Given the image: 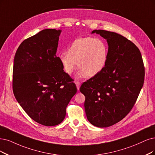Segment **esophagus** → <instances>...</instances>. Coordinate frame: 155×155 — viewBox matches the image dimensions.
Returning <instances> with one entry per match:
<instances>
[{
    "label": "esophagus",
    "mask_w": 155,
    "mask_h": 155,
    "mask_svg": "<svg viewBox=\"0 0 155 155\" xmlns=\"http://www.w3.org/2000/svg\"><path fill=\"white\" fill-rule=\"evenodd\" d=\"M75 84H76V85H77V89H78V90H79V89H80V86H81V82L77 81V82H75Z\"/></svg>",
    "instance_id": "1"
}]
</instances>
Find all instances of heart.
<instances>
[{
	"instance_id": "1",
	"label": "heart",
	"mask_w": 155,
	"mask_h": 155,
	"mask_svg": "<svg viewBox=\"0 0 155 155\" xmlns=\"http://www.w3.org/2000/svg\"><path fill=\"white\" fill-rule=\"evenodd\" d=\"M107 57V47L101 39L85 37L73 41L67 51L59 55V60L68 74H71L78 66L80 77H93L104 70Z\"/></svg>"
}]
</instances>
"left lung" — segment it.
Masks as SVG:
<instances>
[{"instance_id":"obj_1","label":"left lung","mask_w":155,"mask_h":155,"mask_svg":"<svg viewBox=\"0 0 155 155\" xmlns=\"http://www.w3.org/2000/svg\"><path fill=\"white\" fill-rule=\"evenodd\" d=\"M107 39L108 57L100 73L84 82L80 91L85 96L88 121L105 128L118 123L134 107L143 86L145 68L139 49L116 32L94 30Z\"/></svg>"}]
</instances>
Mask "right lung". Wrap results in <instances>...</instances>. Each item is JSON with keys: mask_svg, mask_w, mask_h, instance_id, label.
<instances>
[{"mask_svg": "<svg viewBox=\"0 0 155 155\" xmlns=\"http://www.w3.org/2000/svg\"><path fill=\"white\" fill-rule=\"evenodd\" d=\"M61 31L45 29L25 39L14 58L13 91L23 109L46 127L60 124L77 93L56 55Z\"/></svg>", "mask_w": 155, "mask_h": 155, "instance_id": "obj_1", "label": "right lung"}]
</instances>
